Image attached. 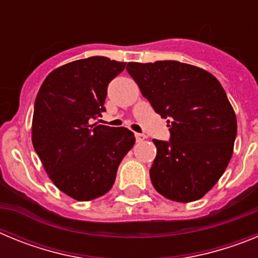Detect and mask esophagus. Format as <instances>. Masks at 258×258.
I'll list each match as a JSON object with an SVG mask.
<instances>
[{
  "instance_id": "obj_1",
  "label": "esophagus",
  "mask_w": 258,
  "mask_h": 258,
  "mask_svg": "<svg viewBox=\"0 0 258 258\" xmlns=\"http://www.w3.org/2000/svg\"><path fill=\"white\" fill-rule=\"evenodd\" d=\"M146 137L143 136V134H140V133H136V140H137V142H142L143 140H145Z\"/></svg>"
}]
</instances>
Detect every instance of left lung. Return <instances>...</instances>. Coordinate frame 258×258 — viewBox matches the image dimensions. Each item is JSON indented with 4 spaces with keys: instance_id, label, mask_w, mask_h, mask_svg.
<instances>
[{
    "instance_id": "1",
    "label": "left lung",
    "mask_w": 258,
    "mask_h": 258,
    "mask_svg": "<svg viewBox=\"0 0 258 258\" xmlns=\"http://www.w3.org/2000/svg\"><path fill=\"white\" fill-rule=\"evenodd\" d=\"M126 71L155 112L169 117V142L154 140L155 190L173 202L202 199L234 152L236 116L222 85L208 71L175 60L131 61Z\"/></svg>"
}]
</instances>
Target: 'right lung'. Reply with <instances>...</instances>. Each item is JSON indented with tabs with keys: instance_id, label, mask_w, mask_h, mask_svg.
I'll use <instances>...</instances> for the list:
<instances>
[{
	"instance_id": "add662e5",
	"label": "right lung",
	"mask_w": 258,
	"mask_h": 258,
	"mask_svg": "<svg viewBox=\"0 0 258 258\" xmlns=\"http://www.w3.org/2000/svg\"><path fill=\"white\" fill-rule=\"evenodd\" d=\"M124 61L90 56L55 68L41 85L32 118V143L49 178L79 202L111 190L117 168L134 146L126 127L90 124L104 109L107 86Z\"/></svg>"
}]
</instances>
